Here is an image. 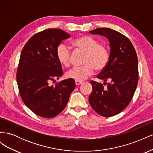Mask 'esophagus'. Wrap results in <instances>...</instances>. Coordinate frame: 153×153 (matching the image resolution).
Listing matches in <instances>:
<instances>
[{"mask_svg":"<svg viewBox=\"0 0 153 153\" xmlns=\"http://www.w3.org/2000/svg\"><path fill=\"white\" fill-rule=\"evenodd\" d=\"M83 83V82L82 81H79V80H75V84L76 85H80V84H82Z\"/></svg>","mask_w":153,"mask_h":153,"instance_id":"obj_1","label":"esophagus"}]
</instances>
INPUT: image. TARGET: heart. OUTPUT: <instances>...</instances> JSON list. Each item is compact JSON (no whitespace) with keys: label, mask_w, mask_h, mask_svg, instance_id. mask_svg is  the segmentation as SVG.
<instances>
[{"label":"heart","mask_w":153,"mask_h":153,"mask_svg":"<svg viewBox=\"0 0 153 153\" xmlns=\"http://www.w3.org/2000/svg\"><path fill=\"white\" fill-rule=\"evenodd\" d=\"M71 45L76 49L85 53L82 66L74 67L66 73V77L75 80H84L92 75L94 68L102 70L110 60L108 47L90 36H81L74 39ZM70 49L65 44H60L56 50V57L59 62L64 67L70 65Z\"/></svg>","instance_id":"obj_1"}]
</instances>
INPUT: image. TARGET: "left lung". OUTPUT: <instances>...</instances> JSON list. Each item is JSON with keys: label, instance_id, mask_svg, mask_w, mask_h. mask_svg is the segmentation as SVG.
<instances>
[{"label": "left lung", "instance_id": "left-lung-1", "mask_svg": "<svg viewBox=\"0 0 153 153\" xmlns=\"http://www.w3.org/2000/svg\"><path fill=\"white\" fill-rule=\"evenodd\" d=\"M89 32L105 36L109 41V62L97 77L104 82L111 80L107 87L91 81L89 103L101 116H114L127 107L135 93L138 80L137 55L129 39L117 31L98 28Z\"/></svg>", "mask_w": 153, "mask_h": 153}]
</instances>
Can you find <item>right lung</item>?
Returning a JSON list of instances; mask_svg holds the SVG:
<instances>
[{
  "label": "right lung",
  "mask_w": 153,
  "mask_h": 153,
  "mask_svg": "<svg viewBox=\"0 0 153 153\" xmlns=\"http://www.w3.org/2000/svg\"><path fill=\"white\" fill-rule=\"evenodd\" d=\"M69 37L61 29H46L32 36L22 49L16 73L18 89L25 105L42 117L52 118L61 113L75 88L71 78L49 85L62 75L56 50Z\"/></svg>",
  "instance_id": "right-lung-1"
}]
</instances>
